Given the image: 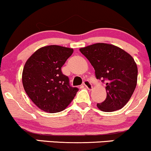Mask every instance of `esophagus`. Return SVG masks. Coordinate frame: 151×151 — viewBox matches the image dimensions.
Returning a JSON list of instances; mask_svg holds the SVG:
<instances>
[{
	"label": "esophagus",
	"instance_id": "34e87169",
	"mask_svg": "<svg viewBox=\"0 0 151 151\" xmlns=\"http://www.w3.org/2000/svg\"><path fill=\"white\" fill-rule=\"evenodd\" d=\"M83 85H85V87L87 88V89L92 90V88H93L92 85H91V83H90L88 80H85V81H84V83H83Z\"/></svg>",
	"mask_w": 151,
	"mask_h": 151
}]
</instances>
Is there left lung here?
Returning a JSON list of instances; mask_svg holds the SVG:
<instances>
[{
  "label": "left lung",
  "instance_id": "8db88e82",
  "mask_svg": "<svg viewBox=\"0 0 151 151\" xmlns=\"http://www.w3.org/2000/svg\"><path fill=\"white\" fill-rule=\"evenodd\" d=\"M95 70L96 77L106 83V98L97 107L104 112L123 108L137 82V66L128 52L115 45L96 43L80 49Z\"/></svg>",
  "mask_w": 151,
  "mask_h": 151
}]
</instances>
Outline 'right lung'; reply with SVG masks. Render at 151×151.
<instances>
[{
  "label": "right lung",
  "instance_id": "add662e5",
  "mask_svg": "<svg viewBox=\"0 0 151 151\" xmlns=\"http://www.w3.org/2000/svg\"><path fill=\"white\" fill-rule=\"evenodd\" d=\"M73 49L50 45L36 50L22 71V85L27 95L39 109L50 113L61 112L74 99L77 88L70 86L61 71Z\"/></svg>",
  "mask_w": 151,
  "mask_h": 151
}]
</instances>
